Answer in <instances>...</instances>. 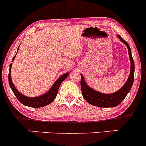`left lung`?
I'll list each match as a JSON object with an SVG mask.
<instances>
[{"label": "left lung", "instance_id": "8db88e82", "mask_svg": "<svg viewBox=\"0 0 146 146\" xmlns=\"http://www.w3.org/2000/svg\"><path fill=\"white\" fill-rule=\"evenodd\" d=\"M117 37L120 38V40H121L122 42L125 44L126 46L128 48L129 57L130 59V72L128 79L125 84L123 86V87L120 88L117 92L112 93V94H104V93L96 91L89 87L84 81L83 76L81 74V83L80 84H81L82 96L84 99L92 105L100 107V108H114V107L117 106L125 98L133 86V81H134L135 64L134 60L132 56L131 50H130L128 44L120 35H117Z\"/></svg>", "mask_w": 146, "mask_h": 146}]
</instances>
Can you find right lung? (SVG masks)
I'll list each match as a JSON object with an SVG mask.
<instances>
[{
  "instance_id": "right-lung-1",
  "label": "right lung",
  "mask_w": 146,
  "mask_h": 146,
  "mask_svg": "<svg viewBox=\"0 0 146 146\" xmlns=\"http://www.w3.org/2000/svg\"><path fill=\"white\" fill-rule=\"evenodd\" d=\"M18 50H19V48H18ZM16 56V55H15V56H13L12 62H13ZM11 66L12 64H11L9 68V74H8V82H9L10 87L11 88L13 92L14 93V95H16V97L17 98V99L19 100V102H21L23 105L28 107H31V108H41V107L49 105L50 103H51V102H53L54 100L56 98V95H57L58 90H59V87H60V84H62V82H63L69 74V72H67L66 74L61 76V77L55 82V83L52 85L51 89H50L46 93L44 94L43 95H41V96L38 97H35V98H30V97H26L25 96V95H22L21 93H20L18 91V90L16 88L14 84H13L11 80Z\"/></svg>"
}]
</instances>
